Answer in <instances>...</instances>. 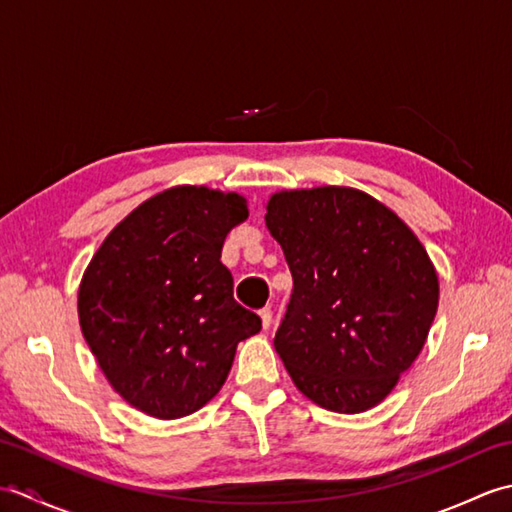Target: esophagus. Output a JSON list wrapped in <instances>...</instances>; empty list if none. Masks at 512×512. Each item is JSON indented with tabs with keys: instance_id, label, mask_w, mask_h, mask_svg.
I'll use <instances>...</instances> for the list:
<instances>
[{
	"instance_id": "1",
	"label": "esophagus",
	"mask_w": 512,
	"mask_h": 512,
	"mask_svg": "<svg viewBox=\"0 0 512 512\" xmlns=\"http://www.w3.org/2000/svg\"><path fill=\"white\" fill-rule=\"evenodd\" d=\"M259 319H262V328L268 330L270 323H273V310L270 308H264L262 312H259Z\"/></svg>"
}]
</instances>
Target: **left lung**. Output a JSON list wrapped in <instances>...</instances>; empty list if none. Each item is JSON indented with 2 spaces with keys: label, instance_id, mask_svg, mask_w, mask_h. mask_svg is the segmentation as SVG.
Returning <instances> with one entry per match:
<instances>
[{
  "label": "left lung",
  "instance_id": "1",
  "mask_svg": "<svg viewBox=\"0 0 512 512\" xmlns=\"http://www.w3.org/2000/svg\"><path fill=\"white\" fill-rule=\"evenodd\" d=\"M266 226L292 273L275 350L303 396L334 413L380 405L416 361L440 281L400 217L352 187L281 189Z\"/></svg>",
  "mask_w": 512,
  "mask_h": 512
}]
</instances>
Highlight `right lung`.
<instances>
[{"mask_svg":"<svg viewBox=\"0 0 512 512\" xmlns=\"http://www.w3.org/2000/svg\"><path fill=\"white\" fill-rule=\"evenodd\" d=\"M235 191L178 184L118 222L81 277V332L107 383L134 409L176 420L217 396L239 341L262 330L220 262L246 222Z\"/></svg>","mask_w":512,"mask_h":512,"instance_id":"obj_1","label":"right lung"}]
</instances>
